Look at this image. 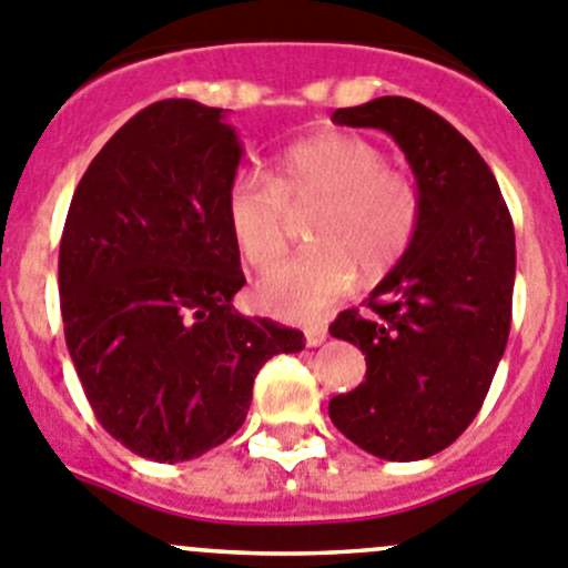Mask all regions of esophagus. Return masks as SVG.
I'll return each mask as SVG.
<instances>
[{"label":"esophagus","mask_w":568,"mask_h":568,"mask_svg":"<svg viewBox=\"0 0 568 568\" xmlns=\"http://www.w3.org/2000/svg\"><path fill=\"white\" fill-rule=\"evenodd\" d=\"M305 342H308V347H322L327 342V331L322 325H311L305 331Z\"/></svg>","instance_id":"obj_1"}]
</instances>
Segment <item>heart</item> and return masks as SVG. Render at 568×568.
<instances>
[{"label": "heart", "mask_w": 568, "mask_h": 568, "mask_svg": "<svg viewBox=\"0 0 568 568\" xmlns=\"http://www.w3.org/2000/svg\"><path fill=\"white\" fill-rule=\"evenodd\" d=\"M308 252L283 260L254 285V302L280 320L325 314L356 285L384 277L415 241L420 195L409 176L386 168V153L356 134H325L288 148L274 182L241 173L226 190V230L243 263L268 266L283 254L288 219L311 212Z\"/></svg>", "instance_id": "b5f03b06"}]
</instances>
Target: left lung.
Returning <instances> with one entry per match:
<instances>
[{"label": "left lung", "mask_w": 568, "mask_h": 568, "mask_svg": "<svg viewBox=\"0 0 568 568\" xmlns=\"http://www.w3.org/2000/svg\"><path fill=\"white\" fill-rule=\"evenodd\" d=\"M333 123L381 129L406 153L420 195L409 252L342 311L331 336L362 347L367 381L327 406L367 454L415 463L443 452L481 409L510 336L516 232L493 171L448 120L409 98L333 111Z\"/></svg>", "instance_id": "8db88e82"}]
</instances>
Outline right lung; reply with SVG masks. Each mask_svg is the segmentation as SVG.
I'll use <instances>...</instances> for the list:
<instances>
[{"mask_svg":"<svg viewBox=\"0 0 568 568\" xmlns=\"http://www.w3.org/2000/svg\"><path fill=\"white\" fill-rule=\"evenodd\" d=\"M243 145L224 109L159 100L92 159L58 254L63 336L100 426L184 463L246 420L254 375L305 336L232 308L246 277L226 230Z\"/></svg>","mask_w":568,"mask_h":568,"instance_id":"1","label":"right lung"}]
</instances>
